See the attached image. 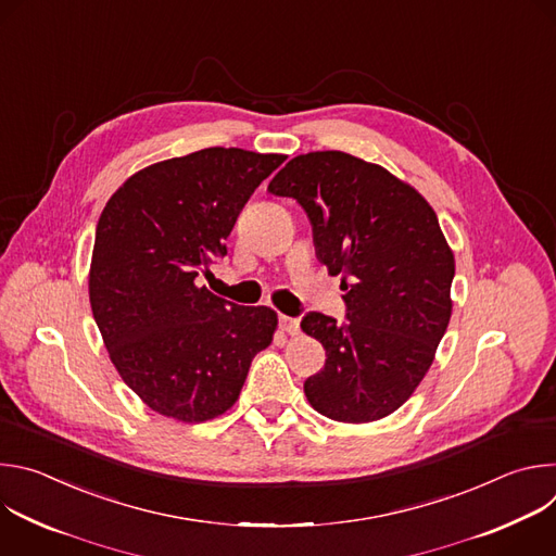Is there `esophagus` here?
I'll return each mask as SVG.
<instances>
[{"label":"esophagus","mask_w":556,"mask_h":556,"mask_svg":"<svg viewBox=\"0 0 556 556\" xmlns=\"http://www.w3.org/2000/svg\"><path fill=\"white\" fill-rule=\"evenodd\" d=\"M279 326H281V330H283L286 334H290V337H296V334H299V319H292V316L281 314V316H279Z\"/></svg>","instance_id":"1"}]
</instances>
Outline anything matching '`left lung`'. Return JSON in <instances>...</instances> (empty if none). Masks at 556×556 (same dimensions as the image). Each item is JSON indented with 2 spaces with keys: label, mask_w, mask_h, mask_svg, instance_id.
Segmentation results:
<instances>
[{
  "label": "left lung",
  "mask_w": 556,
  "mask_h": 556,
  "mask_svg": "<svg viewBox=\"0 0 556 556\" xmlns=\"http://www.w3.org/2000/svg\"><path fill=\"white\" fill-rule=\"evenodd\" d=\"M268 191L303 206L316 257L345 290V324L321 312L301 321L328 356L303 382L307 403L352 425L393 414L429 371L453 309L455 260L435 211L412 185L345 151L292 157Z\"/></svg>",
  "instance_id": "1"
}]
</instances>
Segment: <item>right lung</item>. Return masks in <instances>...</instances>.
Wrapping results in <instances>:
<instances>
[{
  "mask_svg": "<svg viewBox=\"0 0 556 556\" xmlns=\"http://www.w3.org/2000/svg\"><path fill=\"white\" fill-rule=\"evenodd\" d=\"M283 153L208 147L136 172L108 200L90 264V303L110 358L161 416L206 422L228 412L277 312L202 286L226 237Z\"/></svg>",
  "mask_w": 556,
  "mask_h": 556,
  "instance_id": "add662e5",
  "label": "right lung"
}]
</instances>
